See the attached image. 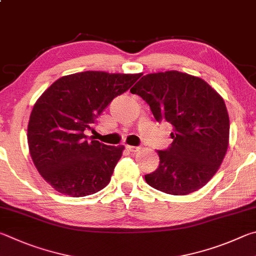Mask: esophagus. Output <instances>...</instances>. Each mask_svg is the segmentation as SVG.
<instances>
[{
    "mask_svg": "<svg viewBox=\"0 0 256 256\" xmlns=\"http://www.w3.org/2000/svg\"><path fill=\"white\" fill-rule=\"evenodd\" d=\"M126 148H127L129 152H132V153H136V152L140 150V148L137 146H130V145H126Z\"/></svg>",
    "mask_w": 256,
    "mask_h": 256,
    "instance_id": "34e87169",
    "label": "esophagus"
}]
</instances>
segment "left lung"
Here are the masks:
<instances>
[{
    "mask_svg": "<svg viewBox=\"0 0 256 256\" xmlns=\"http://www.w3.org/2000/svg\"><path fill=\"white\" fill-rule=\"evenodd\" d=\"M130 92L148 103L158 122L173 127L172 145L158 152V168L145 176L146 182L173 196L207 184L230 142V116L220 94L204 80L178 70L144 75Z\"/></svg>",
    "mask_w": 256,
    "mask_h": 256,
    "instance_id": "obj_1",
    "label": "left lung"
}]
</instances>
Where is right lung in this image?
I'll return each mask as SVG.
<instances>
[{"label":"right lung","mask_w":256,"mask_h":256,"mask_svg":"<svg viewBox=\"0 0 256 256\" xmlns=\"http://www.w3.org/2000/svg\"><path fill=\"white\" fill-rule=\"evenodd\" d=\"M140 75L100 70L66 75L36 101L26 134L29 153L40 176L60 194L78 198L109 184L124 146L88 140L85 132Z\"/></svg>","instance_id":"add662e5"}]
</instances>
